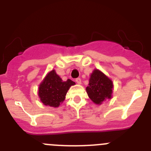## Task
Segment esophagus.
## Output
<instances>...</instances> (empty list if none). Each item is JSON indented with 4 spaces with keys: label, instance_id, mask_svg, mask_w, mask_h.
Returning <instances> with one entry per match:
<instances>
[{
    "label": "esophagus",
    "instance_id": "obj_1",
    "mask_svg": "<svg viewBox=\"0 0 151 151\" xmlns=\"http://www.w3.org/2000/svg\"><path fill=\"white\" fill-rule=\"evenodd\" d=\"M76 82L77 84H78V85H81V84H82V80H81L80 78H77L76 79Z\"/></svg>",
    "mask_w": 151,
    "mask_h": 151
}]
</instances>
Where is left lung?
Segmentation results:
<instances>
[{
	"mask_svg": "<svg viewBox=\"0 0 151 151\" xmlns=\"http://www.w3.org/2000/svg\"><path fill=\"white\" fill-rule=\"evenodd\" d=\"M113 88L111 79L98 69H94L91 75L86 91L89 98L94 104H101L103 101L111 98Z\"/></svg>",
	"mask_w": 151,
	"mask_h": 151,
	"instance_id": "8db88e82",
	"label": "left lung"
}]
</instances>
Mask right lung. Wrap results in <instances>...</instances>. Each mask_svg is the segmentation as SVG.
<instances>
[{"label":"right lung","mask_w":151,"mask_h":151,"mask_svg":"<svg viewBox=\"0 0 151 151\" xmlns=\"http://www.w3.org/2000/svg\"><path fill=\"white\" fill-rule=\"evenodd\" d=\"M75 84L70 79L63 82L55 70H52L40 84L38 88L40 100L46 106L58 107L66 98L69 88Z\"/></svg>","instance_id":"obj_1"}]
</instances>
